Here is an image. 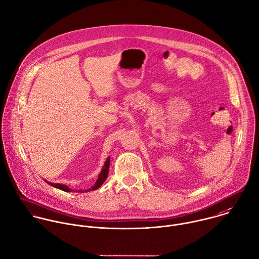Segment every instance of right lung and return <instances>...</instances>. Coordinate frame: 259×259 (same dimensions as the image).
I'll return each instance as SVG.
<instances>
[{
	"instance_id": "1",
	"label": "right lung",
	"mask_w": 259,
	"mask_h": 259,
	"mask_svg": "<svg viewBox=\"0 0 259 259\" xmlns=\"http://www.w3.org/2000/svg\"><path fill=\"white\" fill-rule=\"evenodd\" d=\"M109 163H110V158L108 157L107 160H106V162H105V164L103 165V168H102L101 172H99V175H98V178H97L95 184H94L92 187H90V188L87 189V190H74L73 192L84 193V192H89V191H93V190L98 189V188L103 184V182L106 180V178H107L108 169H109ZM45 182H47V181H45ZM47 184L51 185V186L54 187V188L60 189V190H62V191H65V192H72V189H70L69 187H67L66 185H63V184H59V183H58V184H55V183H50V182H47Z\"/></svg>"
}]
</instances>
